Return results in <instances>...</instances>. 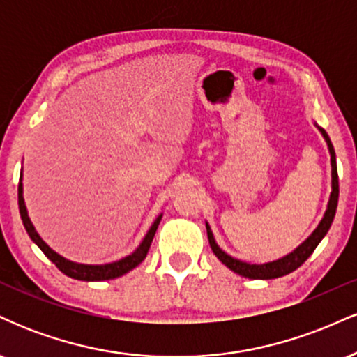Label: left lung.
Instances as JSON below:
<instances>
[{"mask_svg": "<svg viewBox=\"0 0 357 357\" xmlns=\"http://www.w3.org/2000/svg\"><path fill=\"white\" fill-rule=\"evenodd\" d=\"M319 129V132L322 134L324 141H326L327 149H329L331 154V195H329V202H327V208L324 211L322 220L319 221L317 228L310 233L307 238L298 245L297 248H294L292 252L287 253V255L277 258V260L267 261V264H250V261H243L240 258H235L231 255H228L225 250L220 248V245L216 243L215 236H213V231L206 221V233H208V240H210V247L215 253L216 258L231 270V272L238 273V275L245 277V278H253V280H270V278H278L284 277L287 273L294 272L301 267L302 264L312 255V252L317 248V245L321 243V240L327 235L329 231L331 225H333L334 216H335V210H337V199H339V179H337V165H335V153L333 142H331L329 136H327L326 130L322 127H319L317 124H314Z\"/></svg>", "mask_w": 357, "mask_h": 357, "instance_id": "left-lung-1", "label": "left lung"}]
</instances>
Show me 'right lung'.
Wrapping results in <instances>:
<instances>
[{"label":"right lung","instance_id":"right-lung-1","mask_svg":"<svg viewBox=\"0 0 357 357\" xmlns=\"http://www.w3.org/2000/svg\"><path fill=\"white\" fill-rule=\"evenodd\" d=\"M23 167L22 173H20V184H18V206H20V215H22L24 230H26L30 238L33 240L35 245H38V248L47 255L53 264L56 265V268L60 272H63L65 275H68L70 278H75V280H84V282H100V280H112V278L122 277L124 273L130 272L132 268H136L142 260H144L147 252H149L151 243H153V238L155 235V230H158L159 223H161L162 213L154 220V223L151 225V228L147 230L146 236L142 238L139 247L134 250L130 255H127L121 260L110 261V264H102V265H89V264H79V261H72L68 258L61 257L60 253H56L55 250L48 247L45 243L42 236L38 235V231L35 230L33 223H31L30 216H28V210L26 204H24V198H23Z\"/></svg>","mask_w":357,"mask_h":357}]
</instances>
